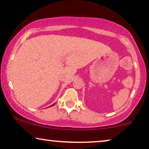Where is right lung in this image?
<instances>
[{
  "mask_svg": "<svg viewBox=\"0 0 149 149\" xmlns=\"http://www.w3.org/2000/svg\"><path fill=\"white\" fill-rule=\"evenodd\" d=\"M52 106H53V105H52Z\"/></svg>",
  "mask_w": 149,
  "mask_h": 149,
  "instance_id": "right-lung-1",
  "label": "right lung"
}]
</instances>
